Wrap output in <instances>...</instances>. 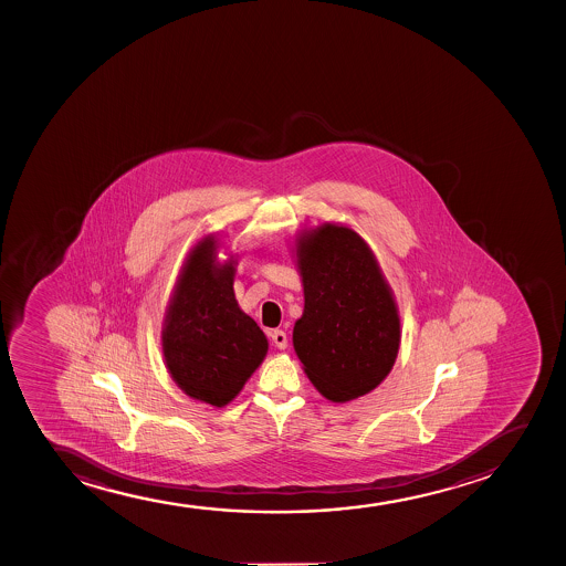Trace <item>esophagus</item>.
Listing matches in <instances>:
<instances>
[{
	"label": "esophagus",
	"mask_w": 566,
	"mask_h": 566,
	"mask_svg": "<svg viewBox=\"0 0 566 566\" xmlns=\"http://www.w3.org/2000/svg\"><path fill=\"white\" fill-rule=\"evenodd\" d=\"M272 344L277 347V349H286V345H289V338H286V332L283 331H273L272 332Z\"/></svg>",
	"instance_id": "1"
}]
</instances>
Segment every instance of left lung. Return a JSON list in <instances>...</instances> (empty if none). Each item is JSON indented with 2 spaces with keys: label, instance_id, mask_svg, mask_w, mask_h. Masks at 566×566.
<instances>
[{
  "label": "left lung",
  "instance_id": "obj_1",
  "mask_svg": "<svg viewBox=\"0 0 566 566\" xmlns=\"http://www.w3.org/2000/svg\"><path fill=\"white\" fill-rule=\"evenodd\" d=\"M304 315L294 352L332 402L363 397L397 360L400 318L384 273L352 228L323 224L298 241Z\"/></svg>",
  "mask_w": 566,
  "mask_h": 566
}]
</instances>
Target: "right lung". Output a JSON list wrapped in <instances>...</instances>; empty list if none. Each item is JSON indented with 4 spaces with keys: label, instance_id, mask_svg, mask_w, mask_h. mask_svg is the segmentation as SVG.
<instances>
[{
    "label": "right lung",
    "instance_id": "add662e5",
    "mask_svg": "<svg viewBox=\"0 0 566 566\" xmlns=\"http://www.w3.org/2000/svg\"><path fill=\"white\" fill-rule=\"evenodd\" d=\"M232 262L217 266L200 241L182 268L163 332L169 374L189 397L221 408L264 360L268 339L235 302Z\"/></svg>",
    "mask_w": 566,
    "mask_h": 566
}]
</instances>
